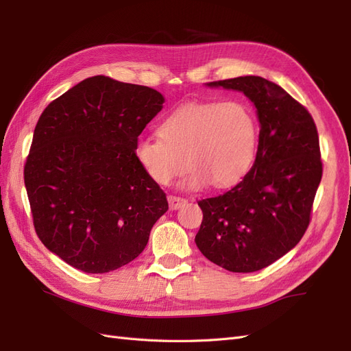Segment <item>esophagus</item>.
<instances>
[{"label":"esophagus","instance_id":"esophagus-1","mask_svg":"<svg viewBox=\"0 0 351 351\" xmlns=\"http://www.w3.org/2000/svg\"><path fill=\"white\" fill-rule=\"evenodd\" d=\"M186 199H183V197H178V196H174V195H169L168 196V204H169V209H173V210H176V209H178V208H182L183 205H186Z\"/></svg>","mask_w":351,"mask_h":351}]
</instances>
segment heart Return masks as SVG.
Wrapping results in <instances>:
<instances>
[{
  "label": "heart",
  "mask_w": 351,
  "mask_h": 351,
  "mask_svg": "<svg viewBox=\"0 0 351 351\" xmlns=\"http://www.w3.org/2000/svg\"><path fill=\"white\" fill-rule=\"evenodd\" d=\"M158 136L141 137L134 158L161 186L171 183L186 164V187H230L246 176L256 156V119L240 101L186 102L161 121Z\"/></svg>",
  "instance_id": "obj_1"
}]
</instances>
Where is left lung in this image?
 Returning <instances> with one entry per match:
<instances>
[{
  "label": "left lung",
  "instance_id": "obj_1",
  "mask_svg": "<svg viewBox=\"0 0 351 351\" xmlns=\"http://www.w3.org/2000/svg\"><path fill=\"white\" fill-rule=\"evenodd\" d=\"M240 90L254 104L261 123L254 164L228 192L197 202L204 219L196 246L231 272H254L299 243L311 222L322 178L316 124L300 102L259 76L209 82Z\"/></svg>",
  "mask_w": 351,
  "mask_h": 351
}]
</instances>
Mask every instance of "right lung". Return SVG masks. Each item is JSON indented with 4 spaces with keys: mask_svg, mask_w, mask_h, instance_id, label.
<instances>
[{
    "mask_svg": "<svg viewBox=\"0 0 351 351\" xmlns=\"http://www.w3.org/2000/svg\"><path fill=\"white\" fill-rule=\"evenodd\" d=\"M164 97L111 77L84 79L40 114L25 165L34 226L73 268L104 274L146 247L168 202L134 145Z\"/></svg>",
    "mask_w": 351,
    "mask_h": 351,
    "instance_id": "add662e5",
    "label": "right lung"
}]
</instances>
